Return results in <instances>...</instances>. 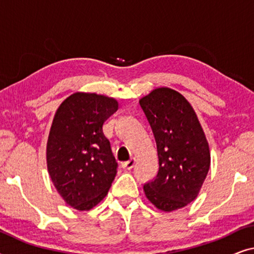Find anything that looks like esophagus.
I'll return each instance as SVG.
<instances>
[{"instance_id": "esophagus-1", "label": "esophagus", "mask_w": 254, "mask_h": 254, "mask_svg": "<svg viewBox=\"0 0 254 254\" xmlns=\"http://www.w3.org/2000/svg\"><path fill=\"white\" fill-rule=\"evenodd\" d=\"M134 165H135V159L131 158L128 162L123 163V165L121 166H123V169H125V170H131L134 168Z\"/></svg>"}]
</instances>
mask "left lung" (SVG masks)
<instances>
[{
  "label": "left lung",
  "instance_id": "left-lung-1",
  "mask_svg": "<svg viewBox=\"0 0 254 254\" xmlns=\"http://www.w3.org/2000/svg\"><path fill=\"white\" fill-rule=\"evenodd\" d=\"M157 145L159 169L144 184L148 200L164 211L177 210L195 199L210 166V152L193 107L185 97L158 88L140 100Z\"/></svg>",
  "mask_w": 254,
  "mask_h": 254
}]
</instances>
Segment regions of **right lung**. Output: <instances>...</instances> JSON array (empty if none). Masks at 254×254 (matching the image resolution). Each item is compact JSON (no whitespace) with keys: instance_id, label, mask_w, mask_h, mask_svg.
Returning a JSON list of instances; mask_svg holds the SVG:
<instances>
[{"instance_id":"obj_1","label":"right lung","mask_w":254,"mask_h":254,"mask_svg":"<svg viewBox=\"0 0 254 254\" xmlns=\"http://www.w3.org/2000/svg\"><path fill=\"white\" fill-rule=\"evenodd\" d=\"M118 102L76 92L59 106L48 135L47 169L59 194L77 210H90L109 192L118 163L103 125Z\"/></svg>"}]
</instances>
